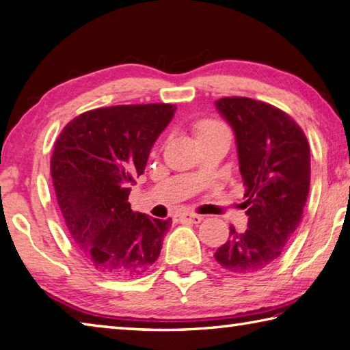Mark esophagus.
<instances>
[{
    "label": "esophagus",
    "mask_w": 350,
    "mask_h": 350,
    "mask_svg": "<svg viewBox=\"0 0 350 350\" xmlns=\"http://www.w3.org/2000/svg\"><path fill=\"white\" fill-rule=\"evenodd\" d=\"M179 218H180L182 221H185V223H194V224H197V223H200L204 217L200 215V214H189V212H187V214H182Z\"/></svg>",
    "instance_id": "1"
}]
</instances>
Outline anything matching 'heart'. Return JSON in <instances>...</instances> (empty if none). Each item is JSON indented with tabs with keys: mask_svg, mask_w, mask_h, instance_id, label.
<instances>
[{
	"mask_svg": "<svg viewBox=\"0 0 350 350\" xmlns=\"http://www.w3.org/2000/svg\"><path fill=\"white\" fill-rule=\"evenodd\" d=\"M217 132H228V130H226V127L221 124V122L214 121V120H202L196 124V135L198 139L203 138V136L217 133Z\"/></svg>",
	"mask_w": 350,
	"mask_h": 350,
	"instance_id": "b5f03b06",
	"label": "heart"
}]
</instances>
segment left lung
Wrapping results in <instances>:
<instances>
[{"mask_svg":"<svg viewBox=\"0 0 350 350\" xmlns=\"http://www.w3.org/2000/svg\"><path fill=\"white\" fill-rule=\"evenodd\" d=\"M215 106L234 129L249 221L244 232L230 226L214 258L226 270L250 275L278 261L302 220L311 180L310 144L297 122L269 103L224 97Z\"/></svg>","mask_w":350,"mask_h":350,"instance_id":"8db88e82","label":"left lung"}]
</instances>
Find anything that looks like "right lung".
Masks as SVG:
<instances>
[{
  "mask_svg": "<svg viewBox=\"0 0 350 350\" xmlns=\"http://www.w3.org/2000/svg\"><path fill=\"white\" fill-rule=\"evenodd\" d=\"M174 112L165 103L94 109L68 122L54 142L50 170L62 215L103 275L138 276L159 258L171 218L133 212L129 194Z\"/></svg>",
  "mask_w": 350,
  "mask_h": 350,
  "instance_id": "1",
  "label": "right lung"
}]
</instances>
